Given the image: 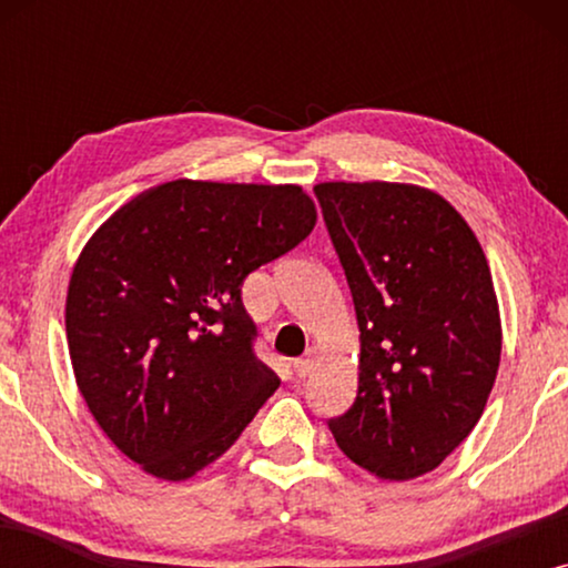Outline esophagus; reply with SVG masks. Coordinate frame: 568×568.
I'll return each instance as SVG.
<instances>
[{
  "instance_id": "1",
  "label": "esophagus",
  "mask_w": 568,
  "mask_h": 568,
  "mask_svg": "<svg viewBox=\"0 0 568 568\" xmlns=\"http://www.w3.org/2000/svg\"><path fill=\"white\" fill-rule=\"evenodd\" d=\"M313 369H315V352L313 348H307L300 359H294V372H297L300 377H307Z\"/></svg>"
}]
</instances>
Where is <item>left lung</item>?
Returning <instances> with one entry per match:
<instances>
[{
	"label": "left lung",
	"instance_id": "8db88e82",
	"mask_svg": "<svg viewBox=\"0 0 568 568\" xmlns=\"http://www.w3.org/2000/svg\"><path fill=\"white\" fill-rule=\"evenodd\" d=\"M359 323V390L328 426L383 480L437 468L473 432L501 359L491 268L457 209L414 183H317Z\"/></svg>",
	"mask_w": 568,
	"mask_h": 568
}]
</instances>
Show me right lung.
Listing matches in <instances>:
<instances>
[{
	"mask_svg": "<svg viewBox=\"0 0 568 568\" xmlns=\"http://www.w3.org/2000/svg\"><path fill=\"white\" fill-rule=\"evenodd\" d=\"M315 222L302 185L181 178L115 209L82 247L64 310L74 379L144 473L193 478L276 390L240 292Z\"/></svg>",
	"mask_w": 568,
	"mask_h": 568,
	"instance_id": "obj_1",
	"label": "right lung"
}]
</instances>
